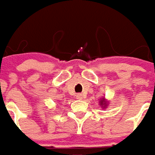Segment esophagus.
Masks as SVG:
<instances>
[{
    "label": "esophagus",
    "instance_id": "esophagus-1",
    "mask_svg": "<svg viewBox=\"0 0 155 155\" xmlns=\"http://www.w3.org/2000/svg\"><path fill=\"white\" fill-rule=\"evenodd\" d=\"M85 97V96L83 93H78L77 95H76V98L77 99H82V98H84Z\"/></svg>",
    "mask_w": 155,
    "mask_h": 155
}]
</instances>
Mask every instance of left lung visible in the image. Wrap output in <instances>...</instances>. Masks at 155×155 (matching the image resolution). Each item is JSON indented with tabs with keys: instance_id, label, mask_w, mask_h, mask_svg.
Listing matches in <instances>:
<instances>
[{
	"instance_id": "8db88e82",
	"label": "left lung",
	"mask_w": 155,
	"mask_h": 155,
	"mask_svg": "<svg viewBox=\"0 0 155 155\" xmlns=\"http://www.w3.org/2000/svg\"><path fill=\"white\" fill-rule=\"evenodd\" d=\"M101 101H102V103H101V104H104V99L101 100Z\"/></svg>"
}]
</instances>
